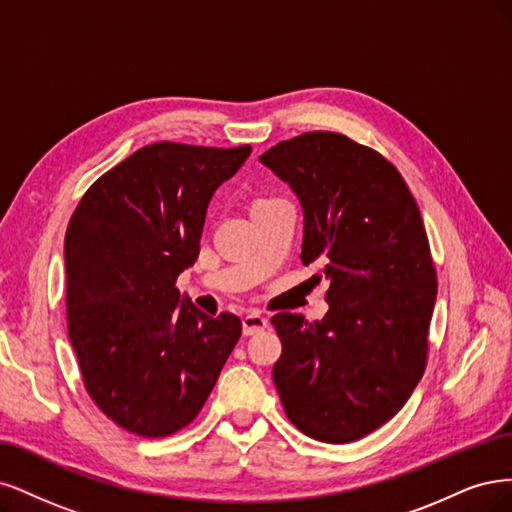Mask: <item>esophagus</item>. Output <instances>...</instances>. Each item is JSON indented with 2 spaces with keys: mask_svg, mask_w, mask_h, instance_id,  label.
I'll return each instance as SVG.
<instances>
[{
  "mask_svg": "<svg viewBox=\"0 0 512 512\" xmlns=\"http://www.w3.org/2000/svg\"><path fill=\"white\" fill-rule=\"evenodd\" d=\"M268 327V319L261 317L259 312H249V315L242 317V332L244 336H253L257 332H261V329Z\"/></svg>",
  "mask_w": 512,
  "mask_h": 512,
  "instance_id": "esophagus-1",
  "label": "esophagus"
}]
</instances>
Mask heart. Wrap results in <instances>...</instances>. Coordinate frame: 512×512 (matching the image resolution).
Here are the masks:
<instances>
[{
	"instance_id": "b5f03b06",
	"label": "heart",
	"mask_w": 512,
	"mask_h": 512,
	"mask_svg": "<svg viewBox=\"0 0 512 512\" xmlns=\"http://www.w3.org/2000/svg\"><path fill=\"white\" fill-rule=\"evenodd\" d=\"M274 200H278V197H259V200H255L253 208H255V206H263V204H270V202H274Z\"/></svg>"
}]
</instances>
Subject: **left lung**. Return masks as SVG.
I'll return each mask as SVG.
<instances>
[{
    "instance_id": "obj_1",
    "label": "left lung",
    "mask_w": 512,
    "mask_h": 512,
    "mask_svg": "<svg viewBox=\"0 0 512 512\" xmlns=\"http://www.w3.org/2000/svg\"><path fill=\"white\" fill-rule=\"evenodd\" d=\"M259 159L300 197L302 263L329 283L321 321L272 317L280 402L310 438L359 440L425 372L438 280L419 206L391 161L336 131H306Z\"/></svg>"
}]
</instances>
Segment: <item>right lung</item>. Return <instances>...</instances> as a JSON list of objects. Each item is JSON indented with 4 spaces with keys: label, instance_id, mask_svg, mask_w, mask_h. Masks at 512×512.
<instances>
[{
    "label": "right lung",
    "instance_id": "obj_1",
    "mask_svg": "<svg viewBox=\"0 0 512 512\" xmlns=\"http://www.w3.org/2000/svg\"><path fill=\"white\" fill-rule=\"evenodd\" d=\"M251 146L155 142L102 174L65 232L68 334L85 389L123 430L163 438L206 404L242 334L174 287L200 255L212 193Z\"/></svg>",
    "mask_w": 512,
    "mask_h": 512
}]
</instances>
